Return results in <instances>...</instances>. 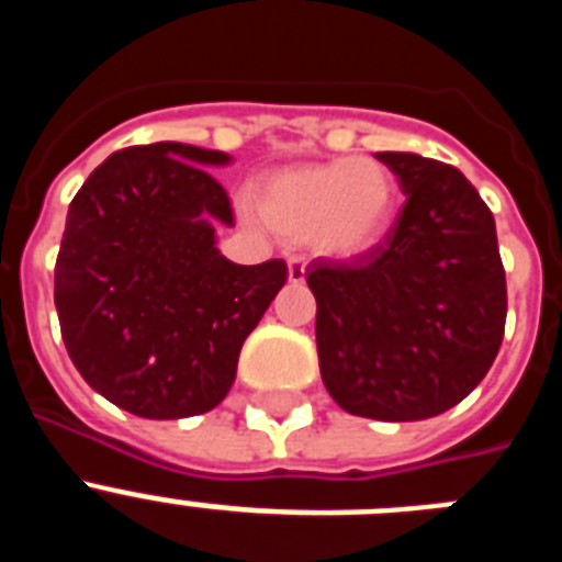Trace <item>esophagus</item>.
I'll use <instances>...</instances> for the list:
<instances>
[{
  "label": "esophagus",
  "instance_id": "esophagus-1",
  "mask_svg": "<svg viewBox=\"0 0 562 562\" xmlns=\"http://www.w3.org/2000/svg\"><path fill=\"white\" fill-rule=\"evenodd\" d=\"M286 270H290L292 284H304V278H306V261H304V258L292 256L290 261H286Z\"/></svg>",
  "mask_w": 562,
  "mask_h": 562
}]
</instances>
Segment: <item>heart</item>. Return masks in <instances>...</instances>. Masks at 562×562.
<instances>
[{"instance_id": "b5f03b06", "label": "heart", "mask_w": 562, "mask_h": 562, "mask_svg": "<svg viewBox=\"0 0 562 562\" xmlns=\"http://www.w3.org/2000/svg\"><path fill=\"white\" fill-rule=\"evenodd\" d=\"M396 180L376 160L337 157L270 173L258 188V216L278 236L310 241L326 258H360L389 233Z\"/></svg>"}]
</instances>
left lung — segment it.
<instances>
[{
    "instance_id": "left-lung-1",
    "label": "left lung",
    "mask_w": 562,
    "mask_h": 562,
    "mask_svg": "<svg viewBox=\"0 0 562 562\" xmlns=\"http://www.w3.org/2000/svg\"><path fill=\"white\" fill-rule=\"evenodd\" d=\"M405 205L355 265L312 261L315 340L342 411L419 422L459 405L504 340L506 278L495 220L464 173L414 151H380Z\"/></svg>"
}]
</instances>
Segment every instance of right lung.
Returning <instances> with one entry per match:
<instances>
[{
	"label": "right lung",
	"mask_w": 562,
	"mask_h": 562,
	"mask_svg": "<svg viewBox=\"0 0 562 562\" xmlns=\"http://www.w3.org/2000/svg\"><path fill=\"white\" fill-rule=\"evenodd\" d=\"M233 157L188 143L112 154L67 211L56 261L64 346L89 389L143 419L216 408L238 351L286 281V265H233L225 188Z\"/></svg>",
	"instance_id": "1"
}]
</instances>
